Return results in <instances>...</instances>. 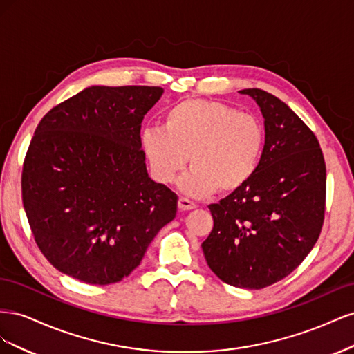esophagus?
<instances>
[{
    "label": "esophagus",
    "mask_w": 354,
    "mask_h": 354,
    "mask_svg": "<svg viewBox=\"0 0 354 354\" xmlns=\"http://www.w3.org/2000/svg\"><path fill=\"white\" fill-rule=\"evenodd\" d=\"M178 208H180L181 211H190V209L196 208V203H195L194 201L187 199V198L180 196V198H178Z\"/></svg>",
    "instance_id": "1"
}]
</instances>
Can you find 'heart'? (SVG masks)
I'll return each instance as SVG.
<instances>
[{
  "label": "heart",
  "instance_id": "1",
  "mask_svg": "<svg viewBox=\"0 0 354 354\" xmlns=\"http://www.w3.org/2000/svg\"><path fill=\"white\" fill-rule=\"evenodd\" d=\"M164 128L147 127L140 145L159 183H174L187 165L194 167L181 180L190 196L236 194L250 183L260 167L264 127L259 118L230 104L189 99L165 112Z\"/></svg>",
  "mask_w": 354,
  "mask_h": 354
}]
</instances>
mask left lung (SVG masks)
<instances>
[{
	"instance_id": "1",
	"label": "left lung",
	"mask_w": 354,
	"mask_h": 354,
	"mask_svg": "<svg viewBox=\"0 0 354 354\" xmlns=\"http://www.w3.org/2000/svg\"><path fill=\"white\" fill-rule=\"evenodd\" d=\"M239 93L264 116L263 156L248 185L208 207L214 227L202 250L223 282L261 289L294 272L319 239L326 165L315 133L286 103L260 88Z\"/></svg>"
}]
</instances>
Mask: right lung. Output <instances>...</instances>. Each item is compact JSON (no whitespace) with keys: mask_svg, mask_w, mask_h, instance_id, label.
Returning <instances> with one entry per match:
<instances>
[{"mask_svg":"<svg viewBox=\"0 0 354 354\" xmlns=\"http://www.w3.org/2000/svg\"><path fill=\"white\" fill-rule=\"evenodd\" d=\"M164 90L88 87L48 111L29 143L22 201L42 255L90 285L125 279L176 217L177 195L147 176L145 115Z\"/></svg>","mask_w":354,"mask_h":354,"instance_id":"right-lung-1","label":"right lung"}]
</instances>
